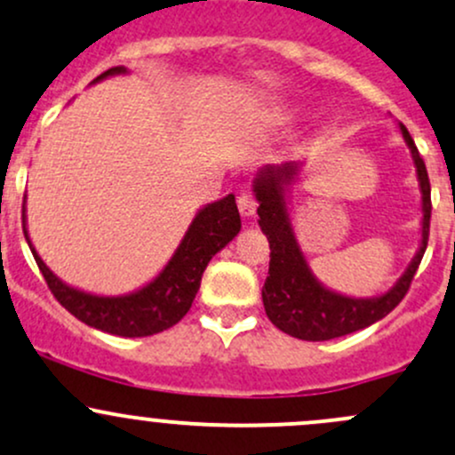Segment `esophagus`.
Instances as JSON below:
<instances>
[{"instance_id":"obj_1","label":"esophagus","mask_w":455,"mask_h":455,"mask_svg":"<svg viewBox=\"0 0 455 455\" xmlns=\"http://www.w3.org/2000/svg\"><path fill=\"white\" fill-rule=\"evenodd\" d=\"M237 207H240L242 218H252L257 212V200L252 194H242L240 200H237Z\"/></svg>"}]
</instances>
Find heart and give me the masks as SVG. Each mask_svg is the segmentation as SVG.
I'll return each instance as SVG.
<instances>
[{
  "label": "heart",
  "mask_w": 455,
  "mask_h": 455,
  "mask_svg": "<svg viewBox=\"0 0 455 455\" xmlns=\"http://www.w3.org/2000/svg\"><path fill=\"white\" fill-rule=\"evenodd\" d=\"M290 117H291V111H272L264 115L266 124H270V126H281V124L288 122Z\"/></svg>",
  "instance_id": "b5f03b06"
}]
</instances>
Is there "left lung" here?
I'll list each match as a JSON object with an SVG mask.
<instances>
[{"label": "left lung", "instance_id": "8db88e82", "mask_svg": "<svg viewBox=\"0 0 455 455\" xmlns=\"http://www.w3.org/2000/svg\"><path fill=\"white\" fill-rule=\"evenodd\" d=\"M399 131L403 141L408 143L414 167H417L423 218H420V242L412 261L396 279V283L384 294L355 299V296L329 290L327 285L315 279L312 267L305 259L303 248L294 235L288 209L290 189L300 183L303 164L288 161L281 165H266L255 174L252 191L259 203V209H257L259 227L266 233L272 251L261 299H264L267 318L288 336L307 342H323L371 327L372 323L388 315L401 303L412 283L417 267L425 255V248H427L432 189H429L427 170H425L423 159H420L408 128L399 124Z\"/></svg>", "mask_w": 455, "mask_h": 455}]
</instances>
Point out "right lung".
<instances>
[{"instance_id":"right-lung-1","label":"right lung","mask_w":455,"mask_h":455,"mask_svg":"<svg viewBox=\"0 0 455 455\" xmlns=\"http://www.w3.org/2000/svg\"><path fill=\"white\" fill-rule=\"evenodd\" d=\"M122 74H128L126 67H111L91 84ZM240 228L242 220L235 196L228 194L215 203L204 204L191 220L174 255L150 283L135 291H128V294L102 296L65 283L45 266L28 235L26 200H23V235H26L38 270L45 276L47 288L52 290L56 300L89 327L122 338L155 336V333L174 327L189 312L200 290L204 267L215 252L222 251L240 233Z\"/></svg>"}]
</instances>
